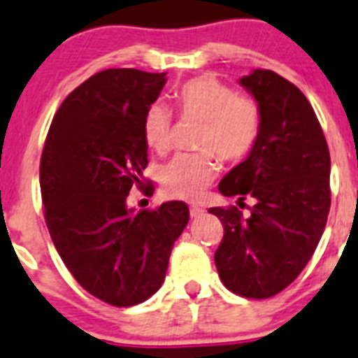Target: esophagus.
Listing matches in <instances>:
<instances>
[{
  "label": "esophagus",
  "instance_id": "esophagus-1",
  "mask_svg": "<svg viewBox=\"0 0 358 358\" xmlns=\"http://www.w3.org/2000/svg\"><path fill=\"white\" fill-rule=\"evenodd\" d=\"M189 213H191V217H200L203 216L205 209L203 207H198V205H192L191 209H189Z\"/></svg>",
  "mask_w": 358,
  "mask_h": 358
}]
</instances>
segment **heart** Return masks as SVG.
<instances>
[{
	"instance_id": "heart-1",
	"label": "heart",
	"mask_w": 358,
	"mask_h": 358,
	"mask_svg": "<svg viewBox=\"0 0 358 358\" xmlns=\"http://www.w3.org/2000/svg\"><path fill=\"white\" fill-rule=\"evenodd\" d=\"M182 119L201 120L198 149L203 153L178 155L162 169V191L167 198L192 201L203 194L217 173L216 157L236 164L252 153L263 129V110L250 95L234 93L222 80L201 76L187 80L175 93ZM144 142L151 151L164 153L171 144V115L166 106L153 104L142 124Z\"/></svg>"
}]
</instances>
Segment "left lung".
Segmentation results:
<instances>
[{"instance_id":"left-lung-1","label":"left lung","mask_w":358,"mask_h":358,"mask_svg":"<svg viewBox=\"0 0 358 358\" xmlns=\"http://www.w3.org/2000/svg\"><path fill=\"white\" fill-rule=\"evenodd\" d=\"M263 110V129L252 153L225 175L223 196L254 198L250 216L238 207H213L223 223L214 252L220 279L248 299H266L306 266L329 213V151L308 99L272 70L239 79Z\"/></svg>"}]
</instances>
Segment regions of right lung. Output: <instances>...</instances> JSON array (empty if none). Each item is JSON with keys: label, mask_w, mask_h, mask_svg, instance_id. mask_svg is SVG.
Listing matches in <instances>:
<instances>
[{"label": "right lung", "mask_w": 358, "mask_h": 358, "mask_svg": "<svg viewBox=\"0 0 358 358\" xmlns=\"http://www.w3.org/2000/svg\"><path fill=\"white\" fill-rule=\"evenodd\" d=\"M164 85L166 73L99 71L59 106L43 148L39 182L52 241L80 287L111 306L144 303L162 287L189 222L183 201L138 213L126 205L133 185H144L142 124Z\"/></svg>", "instance_id": "obj_1"}]
</instances>
